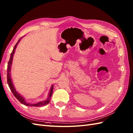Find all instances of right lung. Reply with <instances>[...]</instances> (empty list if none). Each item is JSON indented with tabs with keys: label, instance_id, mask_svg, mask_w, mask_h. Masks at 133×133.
Returning <instances> with one entry per match:
<instances>
[{
	"label": "right lung",
	"instance_id": "add662e5",
	"mask_svg": "<svg viewBox=\"0 0 133 133\" xmlns=\"http://www.w3.org/2000/svg\"><path fill=\"white\" fill-rule=\"evenodd\" d=\"M22 38L18 40V42L17 44L15 45V46L14 47V49L12 51V52L11 53L10 55V57L9 59V61L8 62V66H7V83L8 84V86L9 87V88L11 90V91L12 92L13 94L14 95V96L16 97L17 100L18 101H19L21 103H22L23 105L28 106V107H42V106L48 104L49 102H50V98L52 96V92H53V89H54V85H52L51 88L50 92H49V94L48 95V97L46 100H45L44 101H39L38 102H37L36 104H29L26 102L24 99V98L23 97L21 94H19L16 90V88H14V86L13 85V83L12 81V79L11 78V67H12V61H13V56L14 54V52L16 51V49L17 48V46L19 42L21 39H22Z\"/></svg>",
	"mask_w": 133,
	"mask_h": 133
}]
</instances>
